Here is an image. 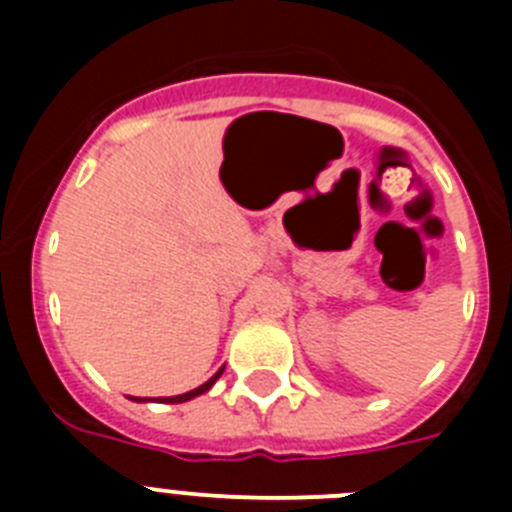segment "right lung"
<instances>
[{
    "instance_id": "right-lung-1",
    "label": "right lung",
    "mask_w": 512,
    "mask_h": 512,
    "mask_svg": "<svg viewBox=\"0 0 512 512\" xmlns=\"http://www.w3.org/2000/svg\"><path fill=\"white\" fill-rule=\"evenodd\" d=\"M223 369H225V366H220V369H217V372L212 374V377L207 379L205 384H200L197 390H189V392H184V395H174V397H161V400H158V402H169V405H176V402H187V400H194V397L205 395V392L210 390L212 384H215L217 379H220V374H223ZM130 400H133V402H148L146 397H130Z\"/></svg>"
}]
</instances>
